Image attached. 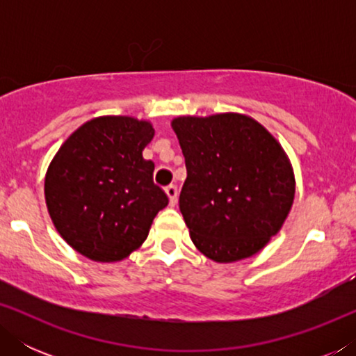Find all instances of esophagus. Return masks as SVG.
Returning a JSON list of instances; mask_svg holds the SVG:
<instances>
[{
    "label": "esophagus",
    "instance_id": "esophagus-1",
    "mask_svg": "<svg viewBox=\"0 0 356 356\" xmlns=\"http://www.w3.org/2000/svg\"><path fill=\"white\" fill-rule=\"evenodd\" d=\"M165 193H167L168 197H170V206H175V204H177V201H178L177 184H168V186L165 188Z\"/></svg>",
    "mask_w": 356,
    "mask_h": 356
}]
</instances>
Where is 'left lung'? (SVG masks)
<instances>
[{
  "label": "left lung",
  "mask_w": 356,
  "mask_h": 356,
  "mask_svg": "<svg viewBox=\"0 0 356 356\" xmlns=\"http://www.w3.org/2000/svg\"><path fill=\"white\" fill-rule=\"evenodd\" d=\"M172 126L186 163L179 211L193 243L217 262L256 254L284 225L295 197L279 143L238 113L179 116Z\"/></svg>",
  "instance_id": "left-lung-1"
}]
</instances>
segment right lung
Wrapping results in <instances>:
<instances>
[{
  "instance_id": "1",
  "label": "right lung",
  "mask_w": 356,
  "mask_h": 356,
  "mask_svg": "<svg viewBox=\"0 0 356 356\" xmlns=\"http://www.w3.org/2000/svg\"><path fill=\"white\" fill-rule=\"evenodd\" d=\"M154 138L147 121L100 116L61 145L45 178V201L56 230L92 261L113 262L143 245L168 196L154 183L143 150Z\"/></svg>"
}]
</instances>
